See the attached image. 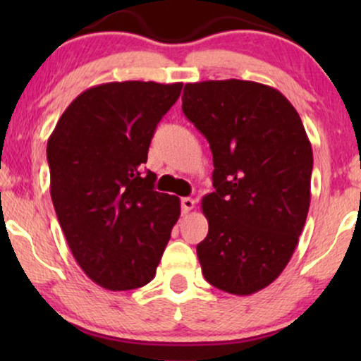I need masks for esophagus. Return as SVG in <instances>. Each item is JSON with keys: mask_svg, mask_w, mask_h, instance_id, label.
<instances>
[{"mask_svg": "<svg viewBox=\"0 0 361 361\" xmlns=\"http://www.w3.org/2000/svg\"><path fill=\"white\" fill-rule=\"evenodd\" d=\"M180 205H182V214L187 215L190 210H194L195 207V200L190 199V197H184V199L180 200Z\"/></svg>", "mask_w": 361, "mask_h": 361, "instance_id": "esophagus-1", "label": "esophagus"}]
</instances>
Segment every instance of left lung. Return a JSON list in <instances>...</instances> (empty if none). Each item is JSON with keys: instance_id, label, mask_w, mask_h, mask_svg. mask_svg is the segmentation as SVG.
Masks as SVG:
<instances>
[{"instance_id": "obj_1", "label": "left lung", "mask_w": 361, "mask_h": 361, "mask_svg": "<svg viewBox=\"0 0 361 361\" xmlns=\"http://www.w3.org/2000/svg\"><path fill=\"white\" fill-rule=\"evenodd\" d=\"M182 110L209 141L214 187L197 245L207 283L235 295L268 288L288 266L310 205L312 146L283 93L250 80L185 83Z\"/></svg>"}]
</instances>
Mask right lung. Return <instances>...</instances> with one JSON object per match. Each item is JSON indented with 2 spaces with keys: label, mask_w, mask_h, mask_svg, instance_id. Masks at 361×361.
Masks as SVG:
<instances>
[{
  "label": "right lung",
  "mask_w": 361,
  "mask_h": 361,
  "mask_svg": "<svg viewBox=\"0 0 361 361\" xmlns=\"http://www.w3.org/2000/svg\"><path fill=\"white\" fill-rule=\"evenodd\" d=\"M182 83L110 82L82 92L47 141L51 197L83 273L108 290L141 288L179 220V197L142 172L152 135Z\"/></svg>",
  "instance_id": "obj_1"
}]
</instances>
